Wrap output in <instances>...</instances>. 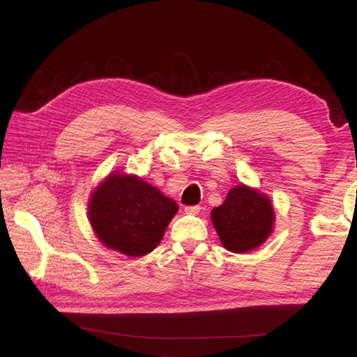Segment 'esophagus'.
I'll return each mask as SVG.
<instances>
[{"label":"esophagus","mask_w":357,"mask_h":357,"mask_svg":"<svg viewBox=\"0 0 357 357\" xmlns=\"http://www.w3.org/2000/svg\"><path fill=\"white\" fill-rule=\"evenodd\" d=\"M201 210H202V208L199 207V205H193V207H186V208H185V211H186L188 214H192V215L199 214Z\"/></svg>","instance_id":"obj_1"}]
</instances>
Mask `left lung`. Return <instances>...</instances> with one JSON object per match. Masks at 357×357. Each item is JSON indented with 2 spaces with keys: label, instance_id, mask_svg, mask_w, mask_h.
<instances>
[{
  "label": "left lung",
  "instance_id": "left-lung-1",
  "mask_svg": "<svg viewBox=\"0 0 357 357\" xmlns=\"http://www.w3.org/2000/svg\"><path fill=\"white\" fill-rule=\"evenodd\" d=\"M211 222L222 245L232 253L252 252L273 234L275 213L268 195L247 185L232 188Z\"/></svg>",
  "mask_w": 357,
  "mask_h": 357
}]
</instances>
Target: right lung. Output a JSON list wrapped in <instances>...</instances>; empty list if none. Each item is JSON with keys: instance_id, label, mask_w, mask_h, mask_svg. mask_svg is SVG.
Masks as SVG:
<instances>
[{"instance_id": "1", "label": "right lung", "mask_w": 357, "mask_h": 357, "mask_svg": "<svg viewBox=\"0 0 357 357\" xmlns=\"http://www.w3.org/2000/svg\"><path fill=\"white\" fill-rule=\"evenodd\" d=\"M178 211L174 199L135 174L113 171L91 193L88 218L110 250L139 257L159 245Z\"/></svg>"}]
</instances>
